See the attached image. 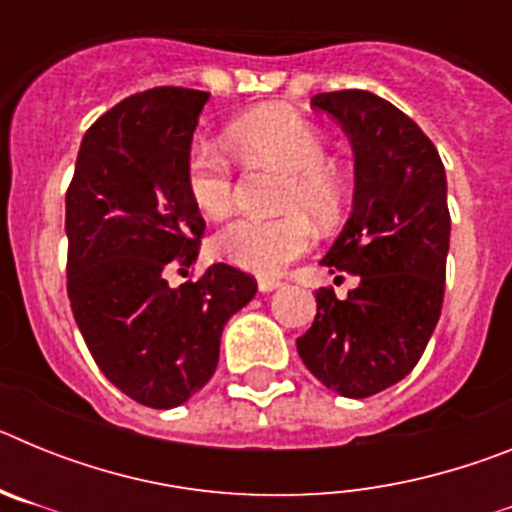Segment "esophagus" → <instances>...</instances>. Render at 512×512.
Returning a JSON list of instances; mask_svg holds the SVG:
<instances>
[{
    "label": "esophagus",
    "mask_w": 512,
    "mask_h": 512,
    "mask_svg": "<svg viewBox=\"0 0 512 512\" xmlns=\"http://www.w3.org/2000/svg\"><path fill=\"white\" fill-rule=\"evenodd\" d=\"M282 287V282H279V279H259V289L261 292H274V289H279Z\"/></svg>",
    "instance_id": "obj_1"
}]
</instances>
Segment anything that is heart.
<instances>
[{
    "mask_svg": "<svg viewBox=\"0 0 512 512\" xmlns=\"http://www.w3.org/2000/svg\"><path fill=\"white\" fill-rule=\"evenodd\" d=\"M230 146L246 166L284 171L277 217H235L212 235L217 259L259 277H277L312 246V217L338 223L348 202V176L328 158V140L310 120L282 107H264L230 122ZM184 187L202 215L223 217L233 207L235 169L230 158L194 143L184 161Z\"/></svg>",
    "mask_w": 512,
    "mask_h": 512,
    "instance_id": "obj_1",
    "label": "heart"
}]
</instances>
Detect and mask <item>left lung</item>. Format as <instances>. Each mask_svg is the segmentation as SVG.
Masks as SVG:
<instances>
[{"mask_svg": "<svg viewBox=\"0 0 512 512\" xmlns=\"http://www.w3.org/2000/svg\"><path fill=\"white\" fill-rule=\"evenodd\" d=\"M356 153L354 212L328 251L330 271L361 284L338 300L315 292L318 315L297 354L328 390L372 397L413 372L441 318L451 215L431 138L395 104L361 89L315 94Z\"/></svg>", "mask_w": 512, "mask_h": 512, "instance_id": "8db88e82", "label": "left lung"}]
</instances>
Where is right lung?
<instances>
[{
    "label": "right lung",
    "mask_w": 512,
    "mask_h": 512,
    "mask_svg": "<svg viewBox=\"0 0 512 512\" xmlns=\"http://www.w3.org/2000/svg\"><path fill=\"white\" fill-rule=\"evenodd\" d=\"M207 97L156 87L122 99L87 130L66 189L76 325L104 377L156 410L210 382L225 323L256 295V279L233 264L169 284L171 271L187 277L205 235L184 161Z\"/></svg>",
    "instance_id": "right-lung-1"
}]
</instances>
